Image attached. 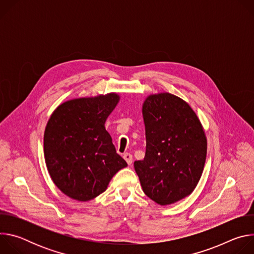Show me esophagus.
<instances>
[{"label":"esophagus","instance_id":"obj_1","mask_svg":"<svg viewBox=\"0 0 254 254\" xmlns=\"http://www.w3.org/2000/svg\"><path fill=\"white\" fill-rule=\"evenodd\" d=\"M124 159L127 161V163L128 165H130V164L132 163V156H131L129 153H126V154L124 155Z\"/></svg>","mask_w":254,"mask_h":254}]
</instances>
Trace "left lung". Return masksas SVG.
Listing matches in <instances>:
<instances>
[{"instance_id": "left-lung-1", "label": "left lung", "mask_w": 254, "mask_h": 254, "mask_svg": "<svg viewBox=\"0 0 254 254\" xmlns=\"http://www.w3.org/2000/svg\"><path fill=\"white\" fill-rule=\"evenodd\" d=\"M146 155L133 163L142 191L160 205L173 204L197 186L207 155L199 119L181 98L150 95L142 105Z\"/></svg>"}]
</instances>
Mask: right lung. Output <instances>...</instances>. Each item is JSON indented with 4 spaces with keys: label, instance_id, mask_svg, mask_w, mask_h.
Wrapping results in <instances>:
<instances>
[{
    "label": "right lung",
    "instance_id": "1",
    "mask_svg": "<svg viewBox=\"0 0 254 254\" xmlns=\"http://www.w3.org/2000/svg\"><path fill=\"white\" fill-rule=\"evenodd\" d=\"M111 93L59 105L44 133V156L55 185L68 197L91 200L103 193L127 162L117 153L104 123L119 102Z\"/></svg>",
    "mask_w": 254,
    "mask_h": 254
}]
</instances>
